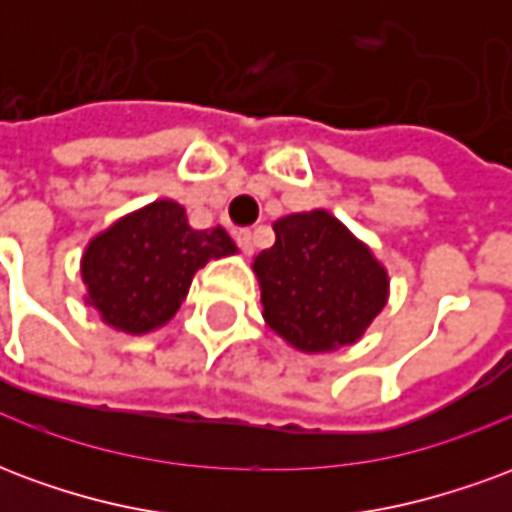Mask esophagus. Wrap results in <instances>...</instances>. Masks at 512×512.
Wrapping results in <instances>:
<instances>
[{
  "mask_svg": "<svg viewBox=\"0 0 512 512\" xmlns=\"http://www.w3.org/2000/svg\"><path fill=\"white\" fill-rule=\"evenodd\" d=\"M235 241H238V246L244 249L246 255H252V252H255V238H252V230H238Z\"/></svg>",
  "mask_w": 512,
  "mask_h": 512,
  "instance_id": "obj_1",
  "label": "esophagus"
}]
</instances>
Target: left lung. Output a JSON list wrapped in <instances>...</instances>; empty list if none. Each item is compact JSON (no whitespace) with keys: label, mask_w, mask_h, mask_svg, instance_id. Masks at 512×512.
Returning <instances> with one entry per match:
<instances>
[{"label":"left lung","mask_w":512,"mask_h":512,"mask_svg":"<svg viewBox=\"0 0 512 512\" xmlns=\"http://www.w3.org/2000/svg\"><path fill=\"white\" fill-rule=\"evenodd\" d=\"M255 260L263 318L299 351L356 343L386 304V271L332 213L285 216Z\"/></svg>","instance_id":"obj_1"}]
</instances>
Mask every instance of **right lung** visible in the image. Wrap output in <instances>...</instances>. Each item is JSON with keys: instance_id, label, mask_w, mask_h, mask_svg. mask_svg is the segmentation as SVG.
<instances>
[{"instance_id": "right-lung-1", "label": "right lung", "mask_w": 512, "mask_h": 512, "mask_svg": "<svg viewBox=\"0 0 512 512\" xmlns=\"http://www.w3.org/2000/svg\"><path fill=\"white\" fill-rule=\"evenodd\" d=\"M233 252V238L222 227L191 230L178 202L158 200L87 246L82 277L90 304L109 326L145 334L178 312L197 268Z\"/></svg>"}]
</instances>
